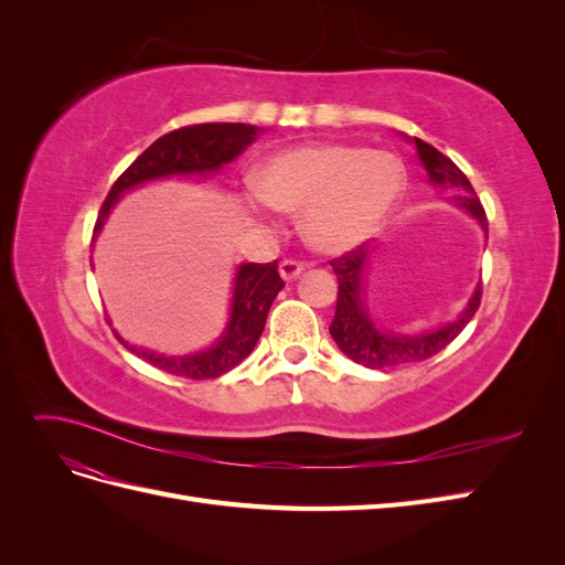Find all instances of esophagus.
I'll list each match as a JSON object with an SVG mask.
<instances>
[{
	"mask_svg": "<svg viewBox=\"0 0 565 565\" xmlns=\"http://www.w3.org/2000/svg\"><path fill=\"white\" fill-rule=\"evenodd\" d=\"M303 264L301 262H297V259H285L282 264H280V276L285 278V280H295V278H299L301 273H303Z\"/></svg>",
	"mask_w": 565,
	"mask_h": 565,
	"instance_id": "34e87169",
	"label": "esophagus"
}]
</instances>
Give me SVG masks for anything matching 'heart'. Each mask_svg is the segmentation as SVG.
<instances>
[{
    "label": "heart",
    "mask_w": 565,
    "mask_h": 565,
    "mask_svg": "<svg viewBox=\"0 0 565 565\" xmlns=\"http://www.w3.org/2000/svg\"><path fill=\"white\" fill-rule=\"evenodd\" d=\"M405 167L386 150L351 143L282 148L254 169L252 191L268 207L299 214L311 247L341 254L377 233L405 191Z\"/></svg>",
    "instance_id": "heart-1"
}]
</instances>
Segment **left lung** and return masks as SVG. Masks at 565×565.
Instances as JSON below:
<instances>
[{
	"label": "left lung",
	"instance_id": "obj_1",
	"mask_svg": "<svg viewBox=\"0 0 565 565\" xmlns=\"http://www.w3.org/2000/svg\"><path fill=\"white\" fill-rule=\"evenodd\" d=\"M417 156L429 174L431 183L440 188H455V202L461 210H467L481 228L488 235V218L481 200L476 198L473 185L465 177V172L450 160L443 156L440 150L429 146L422 139H413ZM367 247H355L347 254L337 256L330 262V266L337 273L339 280V295H337V311L330 324V334L337 341L341 353H347L353 363L365 365L372 370H388L401 367L409 363L429 361L431 355L440 353L450 341L467 328V322L473 318V313L481 306L483 287L478 285L473 289V297L469 299L467 309L459 313L455 322L443 324L438 330L422 332V334H398L380 330L372 322L370 313L365 311V268L370 262Z\"/></svg>",
	"mask_w": 565,
	"mask_h": 565
}]
</instances>
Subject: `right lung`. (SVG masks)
Segmentation results:
<instances>
[{"mask_svg":"<svg viewBox=\"0 0 565 565\" xmlns=\"http://www.w3.org/2000/svg\"><path fill=\"white\" fill-rule=\"evenodd\" d=\"M264 129L254 125L241 122H210V125H191L169 131L160 139L148 146L139 158H136L119 177L106 202L100 204V212L94 226V235L104 228L106 218L113 210L117 198L127 193L129 188L164 179L174 174H204L216 172L226 162L235 160L241 152L256 141ZM285 287L278 262L270 264H243L237 268L233 282V303H231V320L226 332L221 334L216 344L202 353L193 355H160L146 349L129 347L122 337H117L122 344L150 365H156L162 372L177 374L185 380H214L221 374L241 365L252 349L259 341L266 316L273 299L278 297Z\"/></svg>","mask_w":565,"mask_h":565,"instance_id":"1","label":"right lung"}]
</instances>
